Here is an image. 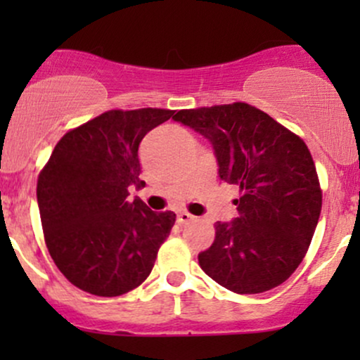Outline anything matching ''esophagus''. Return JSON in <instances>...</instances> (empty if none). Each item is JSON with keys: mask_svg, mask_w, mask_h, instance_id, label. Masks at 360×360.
Returning a JSON list of instances; mask_svg holds the SVG:
<instances>
[{"mask_svg": "<svg viewBox=\"0 0 360 360\" xmlns=\"http://www.w3.org/2000/svg\"><path fill=\"white\" fill-rule=\"evenodd\" d=\"M191 220H194V217L191 213H188V212H179L177 213V221L179 223H188V221H191Z\"/></svg>", "mask_w": 360, "mask_h": 360, "instance_id": "obj_1", "label": "esophagus"}]
</instances>
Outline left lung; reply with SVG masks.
Segmentation results:
<instances>
[{
  "label": "left lung",
  "mask_w": 360,
  "mask_h": 360,
  "mask_svg": "<svg viewBox=\"0 0 360 360\" xmlns=\"http://www.w3.org/2000/svg\"><path fill=\"white\" fill-rule=\"evenodd\" d=\"M212 143L220 179L240 188L238 217L217 221L198 255L206 274L238 295L269 291L307 254L321 212V189L307 143L247 105L181 110L172 117Z\"/></svg>",
  "instance_id": "obj_1"
}]
</instances>
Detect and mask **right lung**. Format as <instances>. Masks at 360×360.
Returning <instances> with one entry per match:
<instances>
[{
	"instance_id": "1",
	"label": "right lung",
	"mask_w": 360,
	"mask_h": 360,
	"mask_svg": "<svg viewBox=\"0 0 360 360\" xmlns=\"http://www.w3.org/2000/svg\"><path fill=\"white\" fill-rule=\"evenodd\" d=\"M174 117L159 108L111 110L68 131L37 183L40 220L51 257L76 288L105 298L143 283L176 221L128 200L140 179L139 146Z\"/></svg>"
}]
</instances>
